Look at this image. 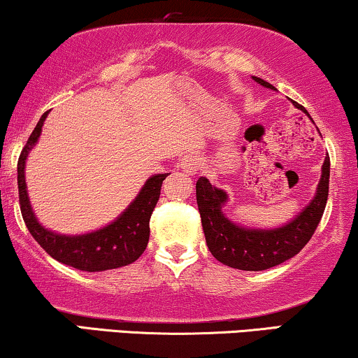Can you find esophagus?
<instances>
[{
  "mask_svg": "<svg viewBox=\"0 0 358 358\" xmlns=\"http://www.w3.org/2000/svg\"><path fill=\"white\" fill-rule=\"evenodd\" d=\"M200 166H202V163H200V158L197 155H185L182 159H180V168H182L184 173L187 174H195L197 171L200 169Z\"/></svg>",
  "mask_w": 358,
  "mask_h": 358,
  "instance_id": "obj_1",
  "label": "esophagus"
}]
</instances>
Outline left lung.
<instances>
[{
  "mask_svg": "<svg viewBox=\"0 0 358 358\" xmlns=\"http://www.w3.org/2000/svg\"><path fill=\"white\" fill-rule=\"evenodd\" d=\"M252 80L267 90L275 91L271 83L261 78L252 76ZM293 106L310 117L305 107L296 102H293ZM329 156H326L316 195L311 202L292 222L272 229L248 228L231 222L223 213L228 194L210 184L207 178H200L195 184V192L205 241L212 256L228 267L254 272L266 271L296 256L315 234L324 213L329 192Z\"/></svg>",
  "mask_w": 358,
  "mask_h": 358,
  "instance_id": "left-lung-1",
  "label": "left lung"
}]
</instances>
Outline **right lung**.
<instances>
[{"label":"right lung","instance_id":"right-lung-1","mask_svg":"<svg viewBox=\"0 0 358 358\" xmlns=\"http://www.w3.org/2000/svg\"><path fill=\"white\" fill-rule=\"evenodd\" d=\"M45 112L29 136L17 161V185L21 213L29 233L55 261L85 272H102L109 268L129 266L146 249L150 239V218L159 200L161 184L168 174H155L148 178L134 202L104 228L85 234H62L47 229L31 207L26 184V161L31 150L41 138Z\"/></svg>","mask_w":358,"mask_h":358}]
</instances>
